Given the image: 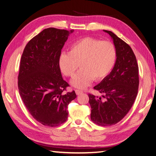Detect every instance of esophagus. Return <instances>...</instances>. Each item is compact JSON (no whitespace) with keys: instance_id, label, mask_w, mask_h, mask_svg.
<instances>
[{"instance_id":"esophagus-1","label":"esophagus","mask_w":156,"mask_h":156,"mask_svg":"<svg viewBox=\"0 0 156 156\" xmlns=\"http://www.w3.org/2000/svg\"><path fill=\"white\" fill-rule=\"evenodd\" d=\"M83 91L80 90H75V93H76L77 95H80V94H83Z\"/></svg>"}]
</instances>
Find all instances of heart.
<instances>
[{"label": "heart", "instance_id": "obj_1", "mask_svg": "<svg viewBox=\"0 0 156 156\" xmlns=\"http://www.w3.org/2000/svg\"><path fill=\"white\" fill-rule=\"evenodd\" d=\"M116 59V50L111 42L85 37L73 42L68 53L60 54L58 66L64 75L73 77L79 64L81 69L71 84L75 88H85L94 79L100 81L107 77Z\"/></svg>", "mask_w": 156, "mask_h": 156}]
</instances>
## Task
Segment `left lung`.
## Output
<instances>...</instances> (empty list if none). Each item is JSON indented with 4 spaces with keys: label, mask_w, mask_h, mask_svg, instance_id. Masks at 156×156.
Returning a JSON list of instances; mask_svg holds the SVG:
<instances>
[{
    "label": "left lung",
    "mask_w": 156,
    "mask_h": 156,
    "mask_svg": "<svg viewBox=\"0 0 156 156\" xmlns=\"http://www.w3.org/2000/svg\"><path fill=\"white\" fill-rule=\"evenodd\" d=\"M111 37L116 50V59L111 72L94 88L105 98L89 94L91 120L99 126L115 125L129 112L137 95L139 67L131 47L111 31L103 30Z\"/></svg>",
    "instance_id": "obj_1"
}]
</instances>
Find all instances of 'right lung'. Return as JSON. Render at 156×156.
Here are the masks:
<instances>
[{
	"label": "right lung",
	"instance_id": "add662e5",
	"mask_svg": "<svg viewBox=\"0 0 156 156\" xmlns=\"http://www.w3.org/2000/svg\"><path fill=\"white\" fill-rule=\"evenodd\" d=\"M73 31L45 29L28 42L21 56L19 92L30 115L46 126L64 123L67 107L77 97L74 90L63 94L69 84L58 66L61 50Z\"/></svg>",
	"mask_w": 156,
	"mask_h": 156
}]
</instances>
